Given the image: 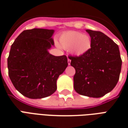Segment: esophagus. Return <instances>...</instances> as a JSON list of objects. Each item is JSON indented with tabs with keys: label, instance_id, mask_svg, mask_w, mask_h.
<instances>
[{
	"label": "esophagus",
	"instance_id": "34e87169",
	"mask_svg": "<svg viewBox=\"0 0 128 128\" xmlns=\"http://www.w3.org/2000/svg\"><path fill=\"white\" fill-rule=\"evenodd\" d=\"M67 62H68V65H70V60L69 59V58H68V59H67Z\"/></svg>",
	"mask_w": 128,
	"mask_h": 128
}]
</instances>
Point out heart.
Listing matches in <instances>:
<instances>
[{
  "mask_svg": "<svg viewBox=\"0 0 128 128\" xmlns=\"http://www.w3.org/2000/svg\"><path fill=\"white\" fill-rule=\"evenodd\" d=\"M59 42L63 49L70 50V53L76 56L86 54L92 47V40L89 36L79 32H66L60 36Z\"/></svg>",
  "mask_w": 128,
  "mask_h": 128,
  "instance_id": "b5f03b06",
  "label": "heart"
}]
</instances>
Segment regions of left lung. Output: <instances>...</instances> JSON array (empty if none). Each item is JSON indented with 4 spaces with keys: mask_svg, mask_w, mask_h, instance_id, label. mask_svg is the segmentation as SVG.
I'll list each match as a JSON object with an SVG mask.
<instances>
[{
    "mask_svg": "<svg viewBox=\"0 0 128 128\" xmlns=\"http://www.w3.org/2000/svg\"><path fill=\"white\" fill-rule=\"evenodd\" d=\"M92 40L82 56L69 57L75 69L74 88L79 94L100 98L112 91L119 80L122 61L118 46L101 32L86 30Z\"/></svg>",
    "mask_w": 128,
    "mask_h": 128,
    "instance_id": "8db88e82",
    "label": "left lung"
}]
</instances>
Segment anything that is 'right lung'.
<instances>
[{"label": "right lung", "instance_id": "add662e5", "mask_svg": "<svg viewBox=\"0 0 128 128\" xmlns=\"http://www.w3.org/2000/svg\"><path fill=\"white\" fill-rule=\"evenodd\" d=\"M54 30H24L11 46L8 75L18 92L29 98H43L57 90V80L68 66L65 56H54Z\"/></svg>", "mask_w": 128, "mask_h": 128}]
</instances>
